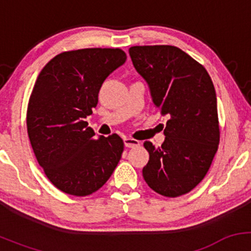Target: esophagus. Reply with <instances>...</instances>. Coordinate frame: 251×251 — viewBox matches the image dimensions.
<instances>
[{"label":"esophagus","instance_id":"obj_1","mask_svg":"<svg viewBox=\"0 0 251 251\" xmlns=\"http://www.w3.org/2000/svg\"><path fill=\"white\" fill-rule=\"evenodd\" d=\"M124 144H125L126 148H138L140 145L139 140H135L133 138H125L124 139Z\"/></svg>","mask_w":251,"mask_h":251}]
</instances>
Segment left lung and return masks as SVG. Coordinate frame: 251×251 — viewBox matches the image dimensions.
Masks as SVG:
<instances>
[{
	"label": "left lung",
	"mask_w": 251,
	"mask_h": 251,
	"mask_svg": "<svg viewBox=\"0 0 251 251\" xmlns=\"http://www.w3.org/2000/svg\"><path fill=\"white\" fill-rule=\"evenodd\" d=\"M128 51L154 106L169 118L162 146L144 143L150 154L144 179L165 197L188 194L208 174L220 144L211 77L201 63L175 46H134Z\"/></svg>",
	"instance_id": "1"
}]
</instances>
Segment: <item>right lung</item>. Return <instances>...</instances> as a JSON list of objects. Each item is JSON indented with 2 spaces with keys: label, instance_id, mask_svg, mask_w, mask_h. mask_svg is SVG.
<instances>
[{
  "label": "right lung",
  "instance_id": "1",
  "mask_svg": "<svg viewBox=\"0 0 251 251\" xmlns=\"http://www.w3.org/2000/svg\"><path fill=\"white\" fill-rule=\"evenodd\" d=\"M126 57L119 48L63 51L37 76L28 103V137L48 179L65 194L98 191L122 158V138L97 139L85 119L97 106L102 82Z\"/></svg>",
  "mask_w": 251,
  "mask_h": 251
}]
</instances>
